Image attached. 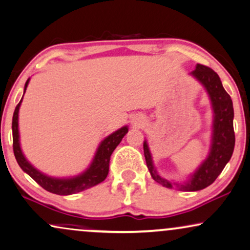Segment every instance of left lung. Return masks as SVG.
<instances>
[{
    "label": "left lung",
    "mask_w": 250,
    "mask_h": 250,
    "mask_svg": "<svg viewBox=\"0 0 250 250\" xmlns=\"http://www.w3.org/2000/svg\"><path fill=\"white\" fill-rule=\"evenodd\" d=\"M190 75L202 83L203 87L206 89L213 109V127H212L213 133H212V144L208 158L191 175L189 181L186 183H175L166 180L158 174L156 169L154 168L147 141H144L145 159L153 180L162 187L181 191H198L211 186L232 158L234 145H235V134L233 127V102L224 89L218 74L204 64L197 63L196 69L192 70Z\"/></svg>",
    "instance_id": "obj_1"
}]
</instances>
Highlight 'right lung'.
Wrapping results in <instances>:
<instances>
[{
  "instance_id": "add662e5",
  "label": "right lung",
  "mask_w": 250,
  "mask_h": 250,
  "mask_svg": "<svg viewBox=\"0 0 250 250\" xmlns=\"http://www.w3.org/2000/svg\"><path fill=\"white\" fill-rule=\"evenodd\" d=\"M29 81L30 79H27L25 87H24V92L26 90ZM21 100H23V97H21ZM21 100L17 104L14 116H12V141H14L12 146H14L15 158H16L17 163L20 165L21 170L25 171L29 176L32 177L45 190L61 196L78 193L80 191L97 186L98 183L105 180L107 174H109V163L111 154H112L113 150L116 149V147L120 144V141L124 138V135L128 132L127 126H124V127L113 132V133H111L109 137H106L105 139L102 141L100 146H98L94 159H92L91 165L82 174L69 178L51 177L42 174V171L37 170L25 159V156H24V154L21 149L20 131H18V112H20Z\"/></svg>"
}]
</instances>
